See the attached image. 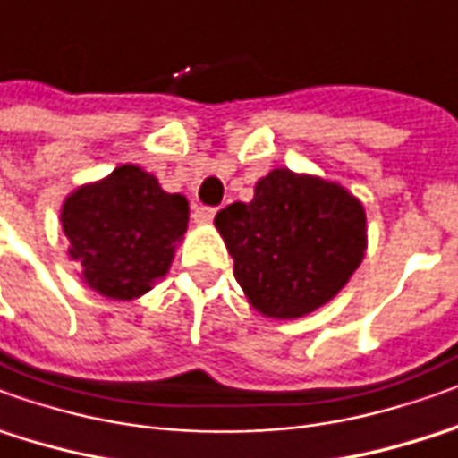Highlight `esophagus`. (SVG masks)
I'll return each instance as SVG.
<instances>
[{"instance_id":"esophagus-1","label":"esophagus","mask_w":458,"mask_h":458,"mask_svg":"<svg viewBox=\"0 0 458 458\" xmlns=\"http://www.w3.org/2000/svg\"><path fill=\"white\" fill-rule=\"evenodd\" d=\"M214 214H216V209H214V207H201V204H199V207H194V222H211V219H214Z\"/></svg>"}]
</instances>
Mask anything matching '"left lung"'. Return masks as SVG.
I'll return each mask as SVG.
<instances>
[{
	"label": "left lung",
	"instance_id": "obj_1",
	"mask_svg": "<svg viewBox=\"0 0 458 458\" xmlns=\"http://www.w3.org/2000/svg\"><path fill=\"white\" fill-rule=\"evenodd\" d=\"M234 259V276L251 307L296 319L327 304L364 259L367 214L339 184L274 169L251 201L216 214Z\"/></svg>",
	"mask_w": 458,
	"mask_h": 458
}]
</instances>
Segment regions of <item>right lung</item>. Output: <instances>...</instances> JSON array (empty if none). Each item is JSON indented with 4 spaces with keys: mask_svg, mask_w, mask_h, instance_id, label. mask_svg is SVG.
<instances>
[{
    "mask_svg": "<svg viewBox=\"0 0 458 458\" xmlns=\"http://www.w3.org/2000/svg\"><path fill=\"white\" fill-rule=\"evenodd\" d=\"M189 222V201L166 194L134 164L77 189L64 201L62 229L81 276L109 299H134L166 274Z\"/></svg>",
    "mask_w": 458,
    "mask_h": 458,
    "instance_id": "add662e5",
    "label": "right lung"
}]
</instances>
